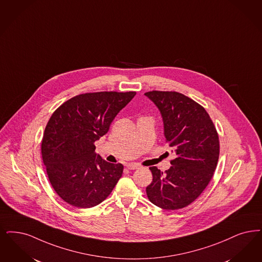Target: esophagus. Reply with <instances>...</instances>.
Here are the masks:
<instances>
[{
    "instance_id": "esophagus-1",
    "label": "esophagus",
    "mask_w": 262,
    "mask_h": 262,
    "mask_svg": "<svg viewBox=\"0 0 262 262\" xmlns=\"http://www.w3.org/2000/svg\"><path fill=\"white\" fill-rule=\"evenodd\" d=\"M126 168H128V169H137V168H140V166H139V165L135 164V163H129V164H126Z\"/></svg>"
}]
</instances>
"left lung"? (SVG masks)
<instances>
[{
	"instance_id": "8db88e82",
	"label": "left lung",
	"mask_w": 262,
	"mask_h": 262,
	"mask_svg": "<svg viewBox=\"0 0 262 262\" xmlns=\"http://www.w3.org/2000/svg\"><path fill=\"white\" fill-rule=\"evenodd\" d=\"M161 112L166 141L177 157L163 173L151 167L146 187L149 201L168 210L187 207L208 186L217 166L220 139L206 109L184 94L152 91L145 93Z\"/></svg>"
}]
</instances>
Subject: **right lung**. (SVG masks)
I'll use <instances>...</instances> for the list:
<instances>
[{
    "instance_id": "right-lung-1",
    "label": "right lung",
    "mask_w": 262,
    "mask_h": 262,
    "mask_svg": "<svg viewBox=\"0 0 262 262\" xmlns=\"http://www.w3.org/2000/svg\"><path fill=\"white\" fill-rule=\"evenodd\" d=\"M136 94H79L53 112L42 136V162L53 188L66 203L93 208L115 187L124 166L110 164L97 155L94 142L108 133L117 114Z\"/></svg>"
}]
</instances>
